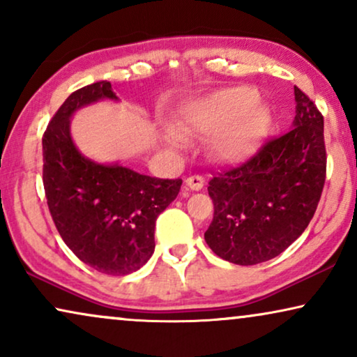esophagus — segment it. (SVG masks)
<instances>
[{"label": "esophagus", "mask_w": 357, "mask_h": 357, "mask_svg": "<svg viewBox=\"0 0 357 357\" xmlns=\"http://www.w3.org/2000/svg\"><path fill=\"white\" fill-rule=\"evenodd\" d=\"M185 183H187V187L190 190H195V192H199V190H203L204 187V180L203 177H199V175H192V177L185 180Z\"/></svg>", "instance_id": "34e87169"}]
</instances>
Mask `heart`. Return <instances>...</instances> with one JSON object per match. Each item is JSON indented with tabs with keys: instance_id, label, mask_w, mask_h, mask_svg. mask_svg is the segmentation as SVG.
<instances>
[{
	"instance_id": "heart-1",
	"label": "heart",
	"mask_w": 357,
	"mask_h": 357,
	"mask_svg": "<svg viewBox=\"0 0 357 357\" xmlns=\"http://www.w3.org/2000/svg\"><path fill=\"white\" fill-rule=\"evenodd\" d=\"M257 92L250 87H232L208 96L185 115L183 131L216 135L213 149L219 159L238 162L252 154L268 123L265 107L257 104ZM165 141L174 148L183 139L169 131Z\"/></svg>"
}]
</instances>
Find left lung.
Returning a JSON list of instances; mask_svg holds the SVG:
<instances>
[{"instance_id": "1", "label": "left lung", "mask_w": 357, "mask_h": 357, "mask_svg": "<svg viewBox=\"0 0 357 357\" xmlns=\"http://www.w3.org/2000/svg\"><path fill=\"white\" fill-rule=\"evenodd\" d=\"M294 99L286 135L209 182L214 216L204 241L222 260L242 266L271 260L314 218L326 172L324 116L296 86Z\"/></svg>"}]
</instances>
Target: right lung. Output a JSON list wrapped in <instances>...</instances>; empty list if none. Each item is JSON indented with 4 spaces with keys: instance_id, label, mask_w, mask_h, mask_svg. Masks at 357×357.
I'll return each instance as SVG.
<instances>
[{
    "instance_id": "1",
    "label": "right lung",
    "mask_w": 357,
    "mask_h": 357,
    "mask_svg": "<svg viewBox=\"0 0 357 357\" xmlns=\"http://www.w3.org/2000/svg\"><path fill=\"white\" fill-rule=\"evenodd\" d=\"M100 100L120 99L110 82L81 87L63 102L43 135V187L63 242L94 270L138 271L154 253L155 219L177 198L182 180L154 178L77 149L71 119Z\"/></svg>"
}]
</instances>
